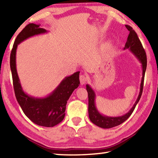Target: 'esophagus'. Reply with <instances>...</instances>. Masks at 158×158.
<instances>
[{"label": "esophagus", "instance_id": "1", "mask_svg": "<svg viewBox=\"0 0 158 158\" xmlns=\"http://www.w3.org/2000/svg\"><path fill=\"white\" fill-rule=\"evenodd\" d=\"M79 80H80V83H81V85H84L85 84V82L87 81V77H85L84 74H81L79 77Z\"/></svg>", "mask_w": 158, "mask_h": 158}]
</instances>
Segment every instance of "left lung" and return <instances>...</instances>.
I'll return each instance as SVG.
<instances>
[{"label":"left lung","instance_id":"8db88e82","mask_svg":"<svg viewBox=\"0 0 158 158\" xmlns=\"http://www.w3.org/2000/svg\"><path fill=\"white\" fill-rule=\"evenodd\" d=\"M128 31H130L129 35L127 37L126 43H125L124 49H129L132 52L135 56L137 58L139 61L141 63L142 67V78H141V85H140V91L138 98L136 100L135 105L131 108L130 110L125 114L123 116L118 117H110L104 116L98 111L97 107L95 106V93L94 90L89 84L86 85V90L89 96V118L93 123L97 125V126L102 128H111L116 127L117 125H121L125 122L129 118L131 114H132L133 111L135 110V106L139 101L141 94L143 91L144 75H145L146 66H147V58L146 52L143 48L142 44L139 39L137 34L133 30L131 26L125 25Z\"/></svg>","mask_w":158,"mask_h":158}]
</instances>
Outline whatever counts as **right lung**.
<instances>
[{
  "label": "right lung",
  "mask_w": 158,
  "mask_h": 158,
  "mask_svg": "<svg viewBox=\"0 0 158 158\" xmlns=\"http://www.w3.org/2000/svg\"><path fill=\"white\" fill-rule=\"evenodd\" d=\"M47 32L45 29L40 28V25L35 23H29L20 32L10 54V69L16 98L23 113L34 123L50 127L60 123L65 117L68 99L80 84V72L65 77L51 94L39 98L32 97L23 91L16 68V52L18 44L32 36Z\"/></svg>",
  "instance_id": "add662e5"
}]
</instances>
